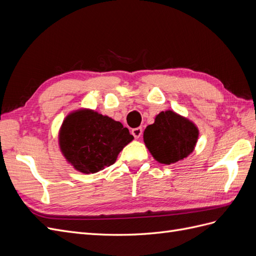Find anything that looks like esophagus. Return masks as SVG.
<instances>
[{
	"label": "esophagus",
	"mask_w": 256,
	"mask_h": 256,
	"mask_svg": "<svg viewBox=\"0 0 256 256\" xmlns=\"http://www.w3.org/2000/svg\"><path fill=\"white\" fill-rule=\"evenodd\" d=\"M142 132H143V129L141 127H138V128H134L132 130H131V134H132V136L136 138H138L141 136H142Z\"/></svg>",
	"instance_id": "34e87169"
}]
</instances>
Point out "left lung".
Masks as SVG:
<instances>
[{"label": "left lung", "mask_w": 256, "mask_h": 256, "mask_svg": "<svg viewBox=\"0 0 256 256\" xmlns=\"http://www.w3.org/2000/svg\"><path fill=\"white\" fill-rule=\"evenodd\" d=\"M198 138V129L194 124L171 110L160 112L143 134L152 156L162 164L187 158L194 150Z\"/></svg>", "instance_id": "8db88e82"}]
</instances>
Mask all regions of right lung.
<instances>
[{
    "label": "right lung",
    "mask_w": 256,
    "mask_h": 256,
    "mask_svg": "<svg viewBox=\"0 0 256 256\" xmlns=\"http://www.w3.org/2000/svg\"><path fill=\"white\" fill-rule=\"evenodd\" d=\"M134 140L122 122L90 109L72 112L58 134L60 148L76 171L94 174L112 166Z\"/></svg>",
    "instance_id": "obj_1"
}]
</instances>
